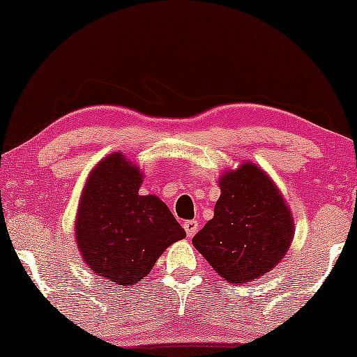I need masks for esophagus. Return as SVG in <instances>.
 <instances>
[{
    "mask_svg": "<svg viewBox=\"0 0 357 357\" xmlns=\"http://www.w3.org/2000/svg\"><path fill=\"white\" fill-rule=\"evenodd\" d=\"M198 227H199V224H198V221H195V219L183 222V229H185V232H187L188 237H193L195 234L198 232Z\"/></svg>",
    "mask_w": 357,
    "mask_h": 357,
    "instance_id": "esophagus-1",
    "label": "esophagus"
}]
</instances>
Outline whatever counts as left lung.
Segmentation results:
<instances>
[{"label": "left lung", "instance_id": "1", "mask_svg": "<svg viewBox=\"0 0 357 357\" xmlns=\"http://www.w3.org/2000/svg\"><path fill=\"white\" fill-rule=\"evenodd\" d=\"M221 197L193 245L221 278L245 284L270 273L289 250L294 218L273 178L255 162L219 175Z\"/></svg>", "mask_w": 357, "mask_h": 357}]
</instances>
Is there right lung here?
I'll return each mask as SVG.
<instances>
[{"instance_id": "right-lung-1", "label": "right lung", "mask_w": 357, "mask_h": 357, "mask_svg": "<svg viewBox=\"0 0 357 357\" xmlns=\"http://www.w3.org/2000/svg\"><path fill=\"white\" fill-rule=\"evenodd\" d=\"M143 170L116 151L87 175L77 204L75 238L87 268L112 284L135 286L174 242L185 238L162 199L139 195Z\"/></svg>"}]
</instances>
